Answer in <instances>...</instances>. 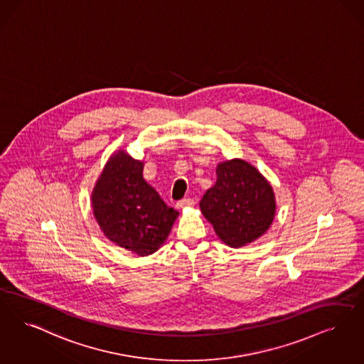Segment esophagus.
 Returning <instances> with one entry per match:
<instances>
[{
  "instance_id": "obj_1",
  "label": "esophagus",
  "mask_w": 364,
  "mask_h": 364,
  "mask_svg": "<svg viewBox=\"0 0 364 364\" xmlns=\"http://www.w3.org/2000/svg\"><path fill=\"white\" fill-rule=\"evenodd\" d=\"M193 205H195L193 199H181L180 202H177V203H176V207H177L178 210H183V208H188V207H193Z\"/></svg>"
}]
</instances>
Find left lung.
<instances>
[{"label": "left lung", "instance_id": "obj_1", "mask_svg": "<svg viewBox=\"0 0 364 364\" xmlns=\"http://www.w3.org/2000/svg\"><path fill=\"white\" fill-rule=\"evenodd\" d=\"M199 207L223 244L241 247L267 233L277 214V199L255 165L233 159L219 162L217 181Z\"/></svg>", "mask_w": 364, "mask_h": 364}]
</instances>
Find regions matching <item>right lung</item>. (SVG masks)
I'll return each mask as SVG.
<instances>
[{"label":"right lung","mask_w":364,"mask_h":364,"mask_svg":"<svg viewBox=\"0 0 364 364\" xmlns=\"http://www.w3.org/2000/svg\"><path fill=\"white\" fill-rule=\"evenodd\" d=\"M144 165L126 150H117L104 165L90 196L102 234L117 247L142 257L162 247L178 217L146 183Z\"/></svg>","instance_id":"add662e5"}]
</instances>
